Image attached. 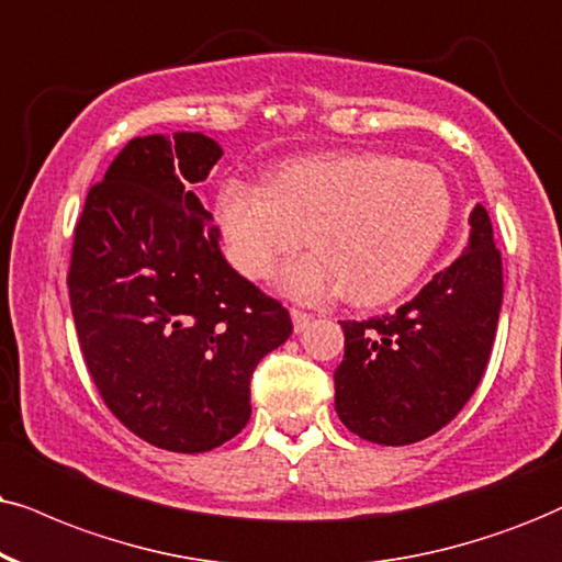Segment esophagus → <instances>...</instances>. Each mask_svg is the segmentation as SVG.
<instances>
[{"instance_id":"34e87169","label":"esophagus","mask_w":562,"mask_h":562,"mask_svg":"<svg viewBox=\"0 0 562 562\" xmlns=\"http://www.w3.org/2000/svg\"><path fill=\"white\" fill-rule=\"evenodd\" d=\"M290 316H293V329H295L297 334L308 329L311 322H314V316L305 314V311H301V308H293V311H290Z\"/></svg>"}]
</instances>
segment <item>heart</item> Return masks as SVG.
Returning <instances> with one entry per match:
<instances>
[{"instance_id":"b5f03b06","label":"heart","mask_w":562,"mask_h":562,"mask_svg":"<svg viewBox=\"0 0 562 562\" xmlns=\"http://www.w3.org/2000/svg\"><path fill=\"white\" fill-rule=\"evenodd\" d=\"M215 217L231 265L267 280L308 238L314 254L282 269L297 301L345 293L381 305L428 267L451 223V191L428 162L383 153H326L282 162L267 187L240 179L217 191Z\"/></svg>"}]
</instances>
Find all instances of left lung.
<instances>
[{
	"instance_id": "left-lung-1",
	"label": "left lung",
	"mask_w": 562,
	"mask_h": 562,
	"mask_svg": "<svg viewBox=\"0 0 562 562\" xmlns=\"http://www.w3.org/2000/svg\"><path fill=\"white\" fill-rule=\"evenodd\" d=\"M470 244L394 314L342 322L334 409L355 436L409 446L449 425L485 373L503 303L501 251L474 204Z\"/></svg>"
}]
</instances>
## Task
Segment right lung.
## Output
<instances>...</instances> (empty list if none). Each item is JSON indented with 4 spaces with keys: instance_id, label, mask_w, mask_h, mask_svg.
<instances>
[{
    "instance_id": "obj_1",
    "label": "right lung",
    "mask_w": 562,
    "mask_h": 562,
    "mask_svg": "<svg viewBox=\"0 0 562 562\" xmlns=\"http://www.w3.org/2000/svg\"><path fill=\"white\" fill-rule=\"evenodd\" d=\"M220 158L202 132L132 139L88 191L67 277L105 407L176 453L212 451L246 428L254 368L293 331L220 251L196 196Z\"/></svg>"
}]
</instances>
